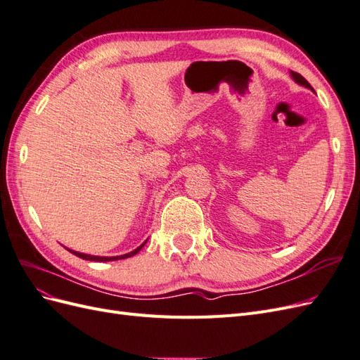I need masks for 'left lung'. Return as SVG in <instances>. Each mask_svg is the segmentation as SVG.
I'll use <instances>...</instances> for the list:
<instances>
[{"label":"left lung","mask_w":360,"mask_h":360,"mask_svg":"<svg viewBox=\"0 0 360 360\" xmlns=\"http://www.w3.org/2000/svg\"><path fill=\"white\" fill-rule=\"evenodd\" d=\"M290 75H291V78L294 79V82H297L299 85H303V86H307V89H309V90H312L314 91V89L311 86V84L303 78V76L300 75V73H296V72H290ZM315 93V91H314Z\"/></svg>","instance_id":"8db88e82"}]
</instances>
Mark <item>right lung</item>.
Returning <instances> with one entry per match:
<instances>
[{"label": "right lung", "mask_w": 360, "mask_h": 360, "mask_svg": "<svg viewBox=\"0 0 360 360\" xmlns=\"http://www.w3.org/2000/svg\"><path fill=\"white\" fill-rule=\"evenodd\" d=\"M147 243V240L141 245V246H138L135 250H132V252H129V254H124V255H118V257H97V255H89V254H82V252H76V250H72V249H68V250H70V252L73 254V255H76V257H79V258H82V259H89V261H115V259H124V258H129V257H134V255H136L141 249H143V246Z\"/></svg>", "instance_id": "obj_1"}]
</instances>
